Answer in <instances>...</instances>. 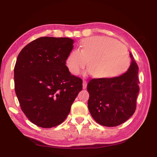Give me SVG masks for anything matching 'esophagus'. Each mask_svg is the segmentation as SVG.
I'll return each instance as SVG.
<instances>
[{"instance_id":"34e87169","label":"esophagus","mask_w":157,"mask_h":157,"mask_svg":"<svg viewBox=\"0 0 157 157\" xmlns=\"http://www.w3.org/2000/svg\"><path fill=\"white\" fill-rule=\"evenodd\" d=\"M86 87H87V81L84 79L83 80V89H86Z\"/></svg>"}]
</instances>
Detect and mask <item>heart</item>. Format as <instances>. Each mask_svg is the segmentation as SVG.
Masks as SVG:
<instances>
[{
  "label": "heart",
  "instance_id": "1",
  "mask_svg": "<svg viewBox=\"0 0 157 157\" xmlns=\"http://www.w3.org/2000/svg\"><path fill=\"white\" fill-rule=\"evenodd\" d=\"M98 78H112L128 67L129 59L124 46L117 41L105 37H90L82 42L81 51H71L66 65L72 74L78 75L85 68Z\"/></svg>",
  "mask_w": 157,
  "mask_h": 157
}]
</instances>
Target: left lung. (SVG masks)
I'll use <instances>...</instances> for the list:
<instances>
[{
	"label": "left lung",
	"mask_w": 157,
	"mask_h": 157,
	"mask_svg": "<svg viewBox=\"0 0 157 157\" xmlns=\"http://www.w3.org/2000/svg\"><path fill=\"white\" fill-rule=\"evenodd\" d=\"M128 71L111 78H94L89 81L88 109L99 124L115 127L125 122L134 114L139 93L138 67L130 53Z\"/></svg>",
	"instance_id": "8db88e82"
}]
</instances>
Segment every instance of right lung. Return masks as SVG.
<instances>
[{
    "instance_id": "obj_1",
    "label": "right lung",
    "mask_w": 157,
    "mask_h": 157,
    "mask_svg": "<svg viewBox=\"0 0 157 157\" xmlns=\"http://www.w3.org/2000/svg\"><path fill=\"white\" fill-rule=\"evenodd\" d=\"M73 44L69 38L40 37L17 56L15 93L22 111L37 126L51 128L61 124L82 90V79L71 75L65 65Z\"/></svg>"
}]
</instances>
